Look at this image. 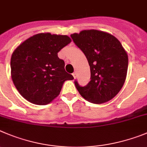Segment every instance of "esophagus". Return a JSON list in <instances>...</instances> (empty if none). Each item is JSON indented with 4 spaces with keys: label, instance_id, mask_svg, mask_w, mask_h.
<instances>
[{
    "label": "esophagus",
    "instance_id": "34e87169",
    "mask_svg": "<svg viewBox=\"0 0 147 147\" xmlns=\"http://www.w3.org/2000/svg\"><path fill=\"white\" fill-rule=\"evenodd\" d=\"M73 76H74V79H76V76H77V74H76V72H74V73H73Z\"/></svg>",
    "mask_w": 147,
    "mask_h": 147
}]
</instances>
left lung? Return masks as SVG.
I'll return each instance as SVG.
<instances>
[{"label":"left lung","instance_id":"8db88e82","mask_svg":"<svg viewBox=\"0 0 147 147\" xmlns=\"http://www.w3.org/2000/svg\"><path fill=\"white\" fill-rule=\"evenodd\" d=\"M71 37L85 55L90 67L91 80L87 85L81 87L74 82L80 95L95 104L112 99L127 76L128 57L121 43L112 35L97 30H85Z\"/></svg>","mask_w":147,"mask_h":147}]
</instances>
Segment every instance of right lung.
I'll list each match as a JSON object with an SVG mask.
<instances>
[{
  "label": "right lung",
  "instance_id": "obj_1",
  "mask_svg": "<svg viewBox=\"0 0 147 147\" xmlns=\"http://www.w3.org/2000/svg\"><path fill=\"white\" fill-rule=\"evenodd\" d=\"M71 41L68 36L38 33L23 41L12 53V81L27 100L36 105L48 104L58 96L65 81L74 79L57 56Z\"/></svg>",
  "mask_w": 147,
  "mask_h": 147
}]
</instances>
